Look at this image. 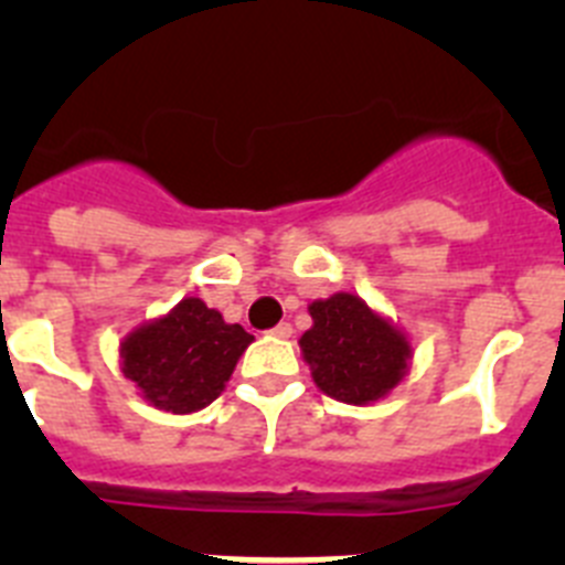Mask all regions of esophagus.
Returning <instances> with one entry per match:
<instances>
[{
    "label": "esophagus",
    "instance_id": "1",
    "mask_svg": "<svg viewBox=\"0 0 565 565\" xmlns=\"http://www.w3.org/2000/svg\"><path fill=\"white\" fill-rule=\"evenodd\" d=\"M268 333H271V337H277V339H288V337H291V326H288V322H279V326H274Z\"/></svg>",
    "mask_w": 565,
    "mask_h": 565
}]
</instances>
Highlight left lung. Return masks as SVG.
<instances>
[{
	"label": "left lung",
	"mask_w": 565,
	"mask_h": 565,
	"mask_svg": "<svg viewBox=\"0 0 565 565\" xmlns=\"http://www.w3.org/2000/svg\"><path fill=\"white\" fill-rule=\"evenodd\" d=\"M308 311L313 326L302 333L299 348L319 391L337 402L367 404L402 382L411 344L362 299L333 294L317 299Z\"/></svg>",
	"instance_id": "1"
}]
</instances>
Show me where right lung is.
<instances>
[{
  "mask_svg": "<svg viewBox=\"0 0 565 565\" xmlns=\"http://www.w3.org/2000/svg\"><path fill=\"white\" fill-rule=\"evenodd\" d=\"M252 342V333L189 297L124 339L121 371L154 407L194 413L221 396L239 353Z\"/></svg>",
  "mask_w": 565,
  "mask_h": 565,
  "instance_id": "right-lung-1",
  "label": "right lung"
}]
</instances>
